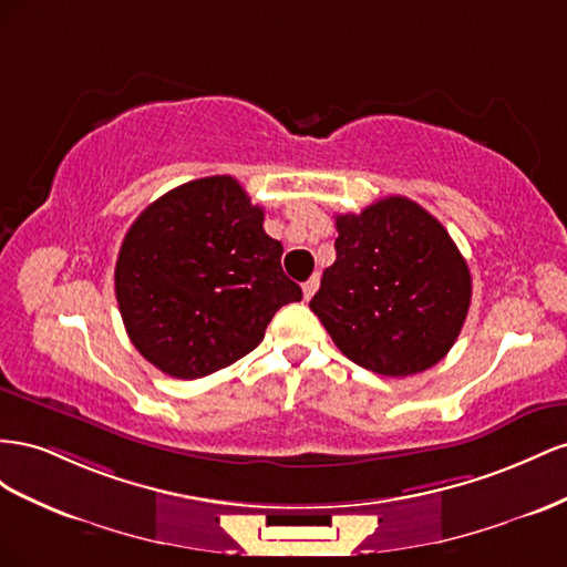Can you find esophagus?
Returning a JSON list of instances; mask_svg holds the SVG:
<instances>
[{"instance_id": "34e87169", "label": "esophagus", "mask_w": 567, "mask_h": 567, "mask_svg": "<svg viewBox=\"0 0 567 567\" xmlns=\"http://www.w3.org/2000/svg\"><path fill=\"white\" fill-rule=\"evenodd\" d=\"M318 285H320V278H318V275H313V278H309V280H306L303 282V299L306 301H309L313 295H316V289H318Z\"/></svg>"}]
</instances>
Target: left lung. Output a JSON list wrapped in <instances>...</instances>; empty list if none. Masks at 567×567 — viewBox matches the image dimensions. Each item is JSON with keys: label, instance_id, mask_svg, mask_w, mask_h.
<instances>
[{"label": "left lung", "instance_id": "1", "mask_svg": "<svg viewBox=\"0 0 567 567\" xmlns=\"http://www.w3.org/2000/svg\"><path fill=\"white\" fill-rule=\"evenodd\" d=\"M337 258L311 311L349 361L386 378L440 363L471 309V270L444 225L406 197L334 218Z\"/></svg>", "mask_w": 567, "mask_h": 567}]
</instances>
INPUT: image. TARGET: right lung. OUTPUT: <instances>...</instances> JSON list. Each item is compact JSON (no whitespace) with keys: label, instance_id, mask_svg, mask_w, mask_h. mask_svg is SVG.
<instances>
[{"label":"right lung","instance_id":"add662e5","mask_svg":"<svg viewBox=\"0 0 567 567\" xmlns=\"http://www.w3.org/2000/svg\"><path fill=\"white\" fill-rule=\"evenodd\" d=\"M282 245L264 230L230 175L166 192L137 216L116 261L127 337L161 373L197 380L239 361L275 311L301 299L282 272Z\"/></svg>","mask_w":567,"mask_h":567}]
</instances>
